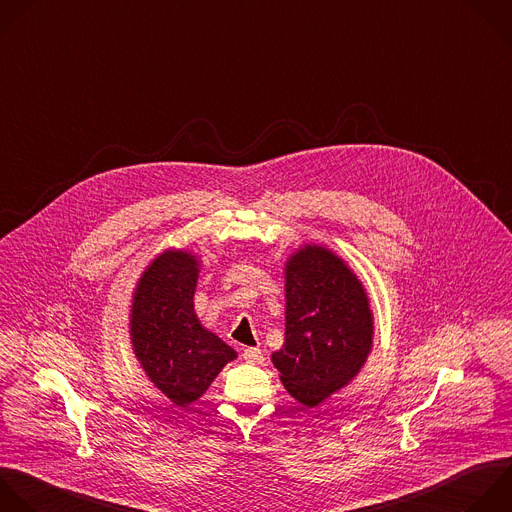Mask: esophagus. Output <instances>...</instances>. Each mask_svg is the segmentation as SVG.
I'll return each mask as SVG.
<instances>
[{
    "mask_svg": "<svg viewBox=\"0 0 512 512\" xmlns=\"http://www.w3.org/2000/svg\"><path fill=\"white\" fill-rule=\"evenodd\" d=\"M243 360L249 364H259L263 360V352L259 348H245L243 350Z\"/></svg>",
    "mask_w": 512,
    "mask_h": 512,
    "instance_id": "esophagus-1",
    "label": "esophagus"
}]
</instances>
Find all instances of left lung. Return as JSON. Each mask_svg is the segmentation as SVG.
Listing matches in <instances>:
<instances>
[{
    "label": "left lung",
    "instance_id": "left-lung-1",
    "mask_svg": "<svg viewBox=\"0 0 512 512\" xmlns=\"http://www.w3.org/2000/svg\"><path fill=\"white\" fill-rule=\"evenodd\" d=\"M285 271V344L271 360L285 390L315 406L364 366L372 313L358 277L323 247L297 251Z\"/></svg>",
    "mask_w": 512,
    "mask_h": 512
}]
</instances>
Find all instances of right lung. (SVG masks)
<instances>
[{"instance_id": "1", "label": "right lung", "mask_w": 512, "mask_h": 512, "mask_svg": "<svg viewBox=\"0 0 512 512\" xmlns=\"http://www.w3.org/2000/svg\"><path fill=\"white\" fill-rule=\"evenodd\" d=\"M197 277L193 255L162 253L142 273L130 317L138 362L152 384L183 408L199 400L223 366L237 358L195 315Z\"/></svg>"}]
</instances>
